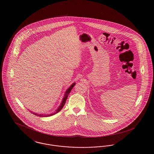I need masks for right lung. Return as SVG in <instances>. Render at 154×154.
I'll return each instance as SVG.
<instances>
[{"mask_svg": "<svg viewBox=\"0 0 154 154\" xmlns=\"http://www.w3.org/2000/svg\"><path fill=\"white\" fill-rule=\"evenodd\" d=\"M75 83L74 82V83H73V84H72V85H71L69 88H68V89L66 90V92H65V95H64V97L63 98L62 102L61 103L60 105L59 106V107L58 108V109H57V110H56L55 112H54V113H52V114H44V115H43V114H37V113L33 112L32 111H31V112H32V114H35V116H38V117H50V116H53V115L55 114L56 113L58 112L59 111H60V110L62 109V108L63 107V106H64V105H65V103H66V100H67V97H68V95H69V94H70V91H72V88H73L74 86L75 85Z\"/></svg>", "mask_w": 154, "mask_h": 154, "instance_id": "right-lung-1", "label": "right lung"}]
</instances>
